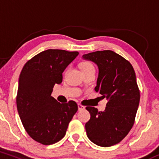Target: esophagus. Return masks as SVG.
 Segmentation results:
<instances>
[{"label": "esophagus", "instance_id": "34e87169", "mask_svg": "<svg viewBox=\"0 0 159 159\" xmlns=\"http://www.w3.org/2000/svg\"><path fill=\"white\" fill-rule=\"evenodd\" d=\"M78 111H82V110H84L85 109V107L84 106V105H81V104H78Z\"/></svg>", "mask_w": 159, "mask_h": 159}]
</instances>
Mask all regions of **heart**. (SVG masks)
Masks as SVG:
<instances>
[{"mask_svg": "<svg viewBox=\"0 0 159 159\" xmlns=\"http://www.w3.org/2000/svg\"><path fill=\"white\" fill-rule=\"evenodd\" d=\"M81 68L82 69V72H85V71L90 70V69H94V66H93V65L90 63V62L84 61L81 63ZM67 72H68V69L65 71V74H66Z\"/></svg>", "mask_w": 159, "mask_h": 159, "instance_id": "obj_1", "label": "heart"}]
</instances>
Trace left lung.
<instances>
[{"mask_svg": "<svg viewBox=\"0 0 159 159\" xmlns=\"http://www.w3.org/2000/svg\"><path fill=\"white\" fill-rule=\"evenodd\" d=\"M82 57L98 66L95 90L107 100L104 111L86 107L90 114L85 124L87 135L96 145L111 147L120 143L134 123L140 102L135 72L127 60L113 51H97Z\"/></svg>", "mask_w": 159, "mask_h": 159, "instance_id": "8db88e82", "label": "left lung"}]
</instances>
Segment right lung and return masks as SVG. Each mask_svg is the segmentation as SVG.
Returning <instances> with one entry per match:
<instances>
[{
  "label": "right lung",
  "instance_id": "1",
  "mask_svg": "<svg viewBox=\"0 0 159 159\" xmlns=\"http://www.w3.org/2000/svg\"><path fill=\"white\" fill-rule=\"evenodd\" d=\"M78 54L48 49L29 60L20 74L16 96L20 119L29 136L43 145L61 140L78 111L75 102L61 104L52 93L54 86L63 81V71Z\"/></svg>",
  "mask_w": 159,
  "mask_h": 159
}]
</instances>
